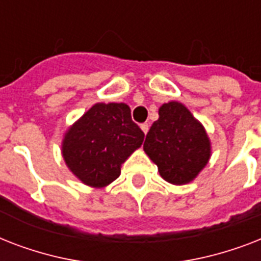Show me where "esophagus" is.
<instances>
[{
  "label": "esophagus",
  "instance_id": "obj_1",
  "mask_svg": "<svg viewBox=\"0 0 261 261\" xmlns=\"http://www.w3.org/2000/svg\"><path fill=\"white\" fill-rule=\"evenodd\" d=\"M141 128H142L143 134L146 135L147 131H149V124H147V123H143V124H141Z\"/></svg>",
  "mask_w": 261,
  "mask_h": 261
}]
</instances>
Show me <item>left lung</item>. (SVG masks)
Returning <instances> with one entry per match:
<instances>
[{"label":"left lung","instance_id":"8db88e82","mask_svg":"<svg viewBox=\"0 0 261 261\" xmlns=\"http://www.w3.org/2000/svg\"><path fill=\"white\" fill-rule=\"evenodd\" d=\"M160 118L147 133L143 150L159 167L164 180L182 186L206 167L211 143L204 127L178 101L160 107Z\"/></svg>","mask_w":261,"mask_h":261}]
</instances>
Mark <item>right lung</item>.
<instances>
[{
	"label": "right lung",
	"mask_w": 261,
	"mask_h": 261,
	"mask_svg": "<svg viewBox=\"0 0 261 261\" xmlns=\"http://www.w3.org/2000/svg\"><path fill=\"white\" fill-rule=\"evenodd\" d=\"M143 138L127 104L97 102L69 127L62 155L84 184L102 188L119 177L122 164L141 147Z\"/></svg>",
	"instance_id": "add662e5"
}]
</instances>
